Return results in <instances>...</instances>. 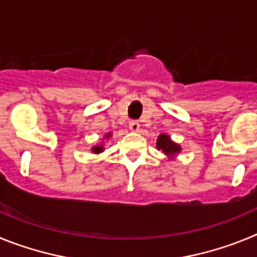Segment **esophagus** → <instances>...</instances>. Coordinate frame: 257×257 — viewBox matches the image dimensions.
I'll list each match as a JSON object with an SVG mask.
<instances>
[{
  "label": "esophagus",
  "instance_id": "esophagus-1",
  "mask_svg": "<svg viewBox=\"0 0 257 257\" xmlns=\"http://www.w3.org/2000/svg\"><path fill=\"white\" fill-rule=\"evenodd\" d=\"M140 128V123L138 121H130V130L131 131H138Z\"/></svg>",
  "mask_w": 257,
  "mask_h": 257
}]
</instances>
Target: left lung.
<instances>
[{"label": "left lung", "instance_id": "left-lung-1", "mask_svg": "<svg viewBox=\"0 0 257 257\" xmlns=\"http://www.w3.org/2000/svg\"><path fill=\"white\" fill-rule=\"evenodd\" d=\"M157 149L162 151L169 158H174L181 151L180 145L172 142L171 138L169 135H166V134H161L158 136V139H157Z\"/></svg>", "mask_w": 257, "mask_h": 257}]
</instances>
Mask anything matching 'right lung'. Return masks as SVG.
I'll return each mask as SVG.
<instances>
[{
	"label": "right lung",
	"instance_id": "right-lung-1",
	"mask_svg": "<svg viewBox=\"0 0 257 257\" xmlns=\"http://www.w3.org/2000/svg\"><path fill=\"white\" fill-rule=\"evenodd\" d=\"M109 136H112V134H110V133L105 134V138H109ZM91 151L94 152L95 154H97V153H101V152L104 151V148H103V145H96V147H94V148H92Z\"/></svg>",
	"mask_w": 257,
	"mask_h": 257
}]
</instances>
